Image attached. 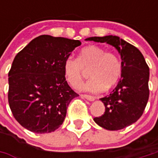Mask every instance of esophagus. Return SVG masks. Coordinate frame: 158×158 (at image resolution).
<instances>
[{
    "label": "esophagus",
    "instance_id": "34e87169",
    "mask_svg": "<svg viewBox=\"0 0 158 158\" xmlns=\"http://www.w3.org/2000/svg\"><path fill=\"white\" fill-rule=\"evenodd\" d=\"M82 98H84L85 99H88L89 101H94L96 99V98L93 97V96H90V95H87V94H82Z\"/></svg>",
    "mask_w": 158,
    "mask_h": 158
}]
</instances>
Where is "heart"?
<instances>
[{
  "label": "heart",
  "instance_id": "1",
  "mask_svg": "<svg viewBox=\"0 0 158 158\" xmlns=\"http://www.w3.org/2000/svg\"><path fill=\"white\" fill-rule=\"evenodd\" d=\"M90 79L81 88L90 92H101L114 86L122 74V64L119 58L112 52H106L98 46L83 47L78 57L68 56L63 62V71L70 85L77 88L82 82L86 71Z\"/></svg>",
  "mask_w": 158,
  "mask_h": 158
}]
</instances>
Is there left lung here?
Returning a JSON list of instances; mask_svg holds the SVG:
<instances>
[{"label": "left lung", "instance_id": "1", "mask_svg": "<svg viewBox=\"0 0 158 158\" xmlns=\"http://www.w3.org/2000/svg\"><path fill=\"white\" fill-rule=\"evenodd\" d=\"M85 40L112 45L122 60L121 78L111 94L100 98L106 112L94 118V121L108 130H119L136 122L143 115L149 96V69L142 52L117 36L91 37Z\"/></svg>", "mask_w": 158, "mask_h": 158}]
</instances>
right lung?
I'll use <instances>...</instances> for the list:
<instances>
[{
  "instance_id": "1",
  "label": "right lung",
  "mask_w": 158,
  "mask_h": 158,
  "mask_svg": "<svg viewBox=\"0 0 158 158\" xmlns=\"http://www.w3.org/2000/svg\"><path fill=\"white\" fill-rule=\"evenodd\" d=\"M79 40L41 35L15 55L9 72L8 98L17 122L37 134L63 123L70 101L79 95L66 81L65 59Z\"/></svg>"
}]
</instances>
